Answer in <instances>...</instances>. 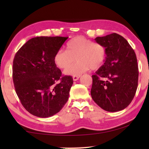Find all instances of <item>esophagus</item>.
Here are the masks:
<instances>
[{
  "instance_id": "34e87169",
  "label": "esophagus",
  "mask_w": 149,
  "mask_h": 149,
  "mask_svg": "<svg viewBox=\"0 0 149 149\" xmlns=\"http://www.w3.org/2000/svg\"><path fill=\"white\" fill-rule=\"evenodd\" d=\"M79 77H80V75H79V76H73V77H72L73 81H77L79 79Z\"/></svg>"
}]
</instances>
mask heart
<instances>
[{"instance_id":"heart-1","label":"heart","mask_w":149,"mask_h":149,"mask_svg":"<svg viewBox=\"0 0 149 149\" xmlns=\"http://www.w3.org/2000/svg\"><path fill=\"white\" fill-rule=\"evenodd\" d=\"M107 58L102 45L93 42L83 36H77L67 42L66 50L60 49L54 55L55 64L64 69L76 58L77 62L64 70L66 75L79 76L89 68L92 70L102 66Z\"/></svg>"}]
</instances>
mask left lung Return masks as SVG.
<instances>
[{"instance_id": "8db88e82", "label": "left lung", "mask_w": 149, "mask_h": 149, "mask_svg": "<svg viewBox=\"0 0 149 149\" xmlns=\"http://www.w3.org/2000/svg\"><path fill=\"white\" fill-rule=\"evenodd\" d=\"M95 40L104 47L107 58L92 75L91 97L104 111H121L131 103L138 87L136 54L127 40L117 33L96 37Z\"/></svg>"}]
</instances>
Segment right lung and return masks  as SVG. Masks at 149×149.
<instances>
[{"mask_svg":"<svg viewBox=\"0 0 149 149\" xmlns=\"http://www.w3.org/2000/svg\"><path fill=\"white\" fill-rule=\"evenodd\" d=\"M68 38H32L14 58L13 81L16 93L26 111L36 117H52L68 101L72 77L62 76L54 61L55 54Z\"/></svg>","mask_w":149,"mask_h":149,"instance_id":"1","label":"right lung"}]
</instances>
